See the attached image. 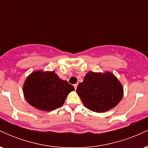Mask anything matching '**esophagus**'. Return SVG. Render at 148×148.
Listing matches in <instances>:
<instances>
[{"mask_svg":"<svg viewBox=\"0 0 148 148\" xmlns=\"http://www.w3.org/2000/svg\"><path fill=\"white\" fill-rule=\"evenodd\" d=\"M77 86H78V84L74 85V87L75 88V90H76V88H77Z\"/></svg>","mask_w":148,"mask_h":148,"instance_id":"obj_1","label":"esophagus"}]
</instances>
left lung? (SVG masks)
<instances>
[{
    "label": "left lung",
    "instance_id": "1",
    "mask_svg": "<svg viewBox=\"0 0 148 148\" xmlns=\"http://www.w3.org/2000/svg\"><path fill=\"white\" fill-rule=\"evenodd\" d=\"M84 106L97 113L106 112L118 105L123 97V88L111 72L86 74L76 89Z\"/></svg>",
    "mask_w": 148,
    "mask_h": 148
}]
</instances>
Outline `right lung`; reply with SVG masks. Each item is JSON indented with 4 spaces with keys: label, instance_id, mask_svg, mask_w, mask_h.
Listing matches in <instances>:
<instances>
[{
    "label": "right lung",
    "instance_id": "obj_1",
    "mask_svg": "<svg viewBox=\"0 0 148 148\" xmlns=\"http://www.w3.org/2000/svg\"><path fill=\"white\" fill-rule=\"evenodd\" d=\"M72 85L58 77L55 72L35 71L27 77L23 84L25 99L31 106L42 111H50L62 106Z\"/></svg>",
    "mask_w": 148,
    "mask_h": 148
}]
</instances>
